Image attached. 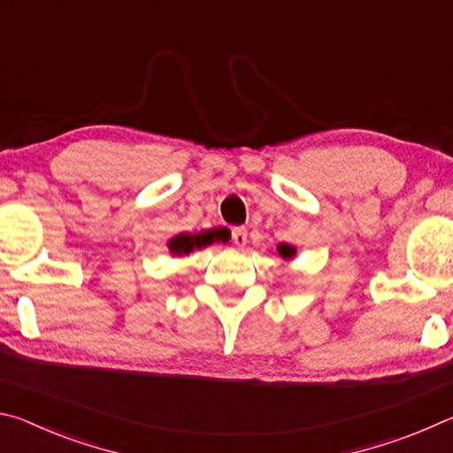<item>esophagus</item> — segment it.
Returning <instances> with one entry per match:
<instances>
[{
  "label": "esophagus",
  "mask_w": 453,
  "mask_h": 453,
  "mask_svg": "<svg viewBox=\"0 0 453 453\" xmlns=\"http://www.w3.org/2000/svg\"><path fill=\"white\" fill-rule=\"evenodd\" d=\"M232 242L237 245V248H243L248 243V229L245 227H234L232 229Z\"/></svg>",
  "instance_id": "obj_1"
}]
</instances>
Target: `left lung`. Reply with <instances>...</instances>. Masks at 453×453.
<instances>
[{
  "mask_svg": "<svg viewBox=\"0 0 453 453\" xmlns=\"http://www.w3.org/2000/svg\"><path fill=\"white\" fill-rule=\"evenodd\" d=\"M278 254H280L283 259H289V257H294L296 248H291V245H288V243H280V245H278Z\"/></svg>",
  "mask_w": 453,
  "mask_h": 453,
  "instance_id": "obj_1",
  "label": "left lung"
}]
</instances>
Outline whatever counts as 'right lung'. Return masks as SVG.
<instances>
[{"label": "right lung", "mask_w": 453, "mask_h": 453, "mask_svg": "<svg viewBox=\"0 0 453 453\" xmlns=\"http://www.w3.org/2000/svg\"><path fill=\"white\" fill-rule=\"evenodd\" d=\"M213 237H218V232H203V234H197V235L181 234V235H175L173 240L170 242V250L178 256L189 254V251H194L196 248H203V245L211 243Z\"/></svg>", "instance_id": "right-lung-1"}]
</instances>
